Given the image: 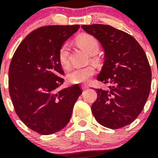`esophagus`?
Returning a JSON list of instances; mask_svg holds the SVG:
<instances>
[{"label": "esophagus", "mask_w": 158, "mask_h": 158, "mask_svg": "<svg viewBox=\"0 0 158 158\" xmlns=\"http://www.w3.org/2000/svg\"><path fill=\"white\" fill-rule=\"evenodd\" d=\"M81 88H82V89H83V90H85V89H89V86L86 85H81Z\"/></svg>", "instance_id": "34e87169"}]
</instances>
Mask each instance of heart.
Wrapping results in <instances>:
<instances>
[{"label": "heart", "mask_w": 158, "mask_h": 158, "mask_svg": "<svg viewBox=\"0 0 158 158\" xmlns=\"http://www.w3.org/2000/svg\"><path fill=\"white\" fill-rule=\"evenodd\" d=\"M77 43L86 50L89 54H95L100 49L99 42L96 38L90 35H82L77 38ZM69 47L68 43H63L58 50V58L60 65L67 69L70 65L69 61ZM96 73V68L89 65L84 67H73L66 75L67 81L71 84L87 83Z\"/></svg>", "instance_id": "heart-1"}]
</instances>
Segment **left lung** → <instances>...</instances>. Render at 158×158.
I'll list each match as a JSON object with an SVG mask.
<instances>
[{"label": "left lung", "instance_id": "1", "mask_svg": "<svg viewBox=\"0 0 158 158\" xmlns=\"http://www.w3.org/2000/svg\"><path fill=\"white\" fill-rule=\"evenodd\" d=\"M100 41L104 63L97 80L108 89H96L97 99L92 105L96 120L105 127L118 129L135 120L150 94L151 69L142 47L133 36L105 24L82 25Z\"/></svg>", "mask_w": 158, "mask_h": 158}]
</instances>
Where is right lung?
Masks as SVG:
<instances>
[{
    "instance_id": "1",
    "label": "right lung",
    "mask_w": 158,
    "mask_h": 158,
    "mask_svg": "<svg viewBox=\"0 0 158 158\" xmlns=\"http://www.w3.org/2000/svg\"><path fill=\"white\" fill-rule=\"evenodd\" d=\"M79 27H39L20 43L11 60L8 90L14 109L27 127L41 135H51L66 126L82 93L78 85L58 89L64 82L58 50Z\"/></svg>"
}]
</instances>
